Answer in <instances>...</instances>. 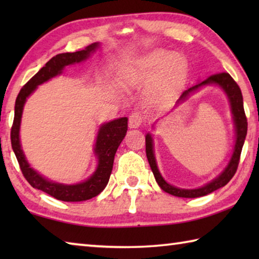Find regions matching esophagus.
I'll return each mask as SVG.
<instances>
[{
    "instance_id": "obj_1",
    "label": "esophagus",
    "mask_w": 259,
    "mask_h": 259,
    "mask_svg": "<svg viewBox=\"0 0 259 259\" xmlns=\"http://www.w3.org/2000/svg\"><path fill=\"white\" fill-rule=\"evenodd\" d=\"M144 121V116L142 115L140 112H134L131 115L129 116V126L133 129L138 128V126L142 125Z\"/></svg>"
}]
</instances>
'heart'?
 <instances>
[{"label":"heart","mask_w":259,"mask_h":259,"mask_svg":"<svg viewBox=\"0 0 259 259\" xmlns=\"http://www.w3.org/2000/svg\"><path fill=\"white\" fill-rule=\"evenodd\" d=\"M186 74V60L177 52L153 50L136 61L126 73L135 85L151 84L150 94L157 103L171 99L183 84Z\"/></svg>","instance_id":"obj_1"}]
</instances>
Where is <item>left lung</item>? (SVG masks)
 I'll list each match as a JSON object with an SVG mask.
<instances>
[{"label":"left lung","instance_id":"left-lung-1","mask_svg":"<svg viewBox=\"0 0 259 259\" xmlns=\"http://www.w3.org/2000/svg\"><path fill=\"white\" fill-rule=\"evenodd\" d=\"M209 84H217L225 91V94L227 95V97H229V100H230L231 111H232V114H233V120H234V125H235V145H234L233 154H232L231 160L226 168L224 169V171L219 175L217 178H214L213 181L208 183L207 185H204L200 188H194V190H184V188H178L170 185V184H168L164 181L163 177L161 176L159 169H157L154 151H153V139L150 134L146 135V139H145L146 155H147L148 163L151 165L153 175H154L155 177L156 183L159 184V186L164 192L175 196H179V198H199V196L207 195L209 193H211L213 191L218 190V188L225 186L236 172V169H238L239 161H240L241 151H242L245 136H247L248 122H247V117H245V113L243 108L242 94H241V89L239 88L238 83L232 78V76L229 73L224 72V73L212 74V75H210L202 82H200L196 85L185 90L177 100V104L185 102L188 96L198 90L199 88L203 85H209Z\"/></svg>","mask_w":259,"mask_h":259}]
</instances>
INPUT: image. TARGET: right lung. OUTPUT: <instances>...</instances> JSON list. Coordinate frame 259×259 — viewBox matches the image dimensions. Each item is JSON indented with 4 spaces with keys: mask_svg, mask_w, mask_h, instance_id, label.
<instances>
[{
    "mask_svg": "<svg viewBox=\"0 0 259 259\" xmlns=\"http://www.w3.org/2000/svg\"><path fill=\"white\" fill-rule=\"evenodd\" d=\"M98 46V43H93V45L88 46L84 50L66 52V54H59L52 57L45 66L21 88L15 104V119L11 126L10 136L12 150H14L17 160H18L21 172H23L26 181L34 188L48 193L57 200L66 201V202H78V201H85L95 198L106 187L113 169L114 156H115L117 147L123 140L126 130H128V119L121 117V119L107 122V123L100 126L95 145V154L98 157V165L96 171L85 182L75 184V185H64V184L48 181L29 166L20 146L19 129L21 114H23L26 99L30 94L34 93L37 85L59 75L63 72L64 67L67 65L81 63V61L85 60L90 54H93L97 49Z\"/></svg>",
    "mask_w": 259,
    "mask_h": 259,
    "instance_id": "1",
    "label": "right lung"
}]
</instances>
